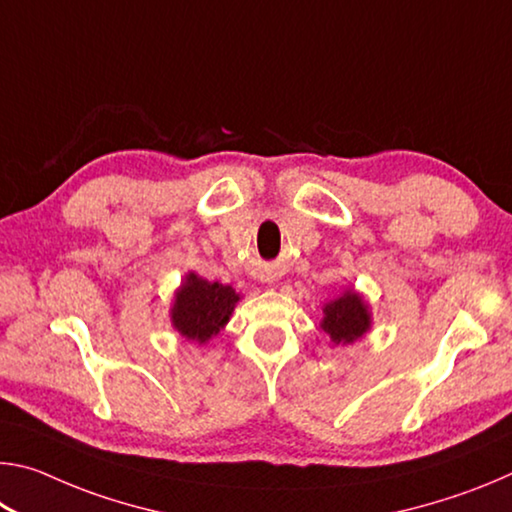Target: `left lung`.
I'll return each instance as SVG.
<instances>
[{
    "label": "left lung",
    "mask_w": 512,
    "mask_h": 512,
    "mask_svg": "<svg viewBox=\"0 0 512 512\" xmlns=\"http://www.w3.org/2000/svg\"><path fill=\"white\" fill-rule=\"evenodd\" d=\"M372 327V311L363 293L345 287L341 296L323 305V320L320 329L332 339L334 345H352L363 339Z\"/></svg>",
    "instance_id": "left-lung-1"
}]
</instances>
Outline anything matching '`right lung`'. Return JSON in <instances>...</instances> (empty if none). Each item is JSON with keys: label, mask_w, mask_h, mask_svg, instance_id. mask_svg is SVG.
Segmentation results:
<instances>
[{"label": "right lung", "mask_w": 512, "mask_h": 512, "mask_svg": "<svg viewBox=\"0 0 512 512\" xmlns=\"http://www.w3.org/2000/svg\"><path fill=\"white\" fill-rule=\"evenodd\" d=\"M239 300L241 296L230 284L207 282L205 277L189 271L173 293L171 327L187 341L205 345L228 325Z\"/></svg>", "instance_id": "add662e5"}]
</instances>
